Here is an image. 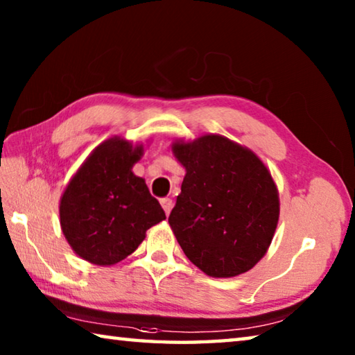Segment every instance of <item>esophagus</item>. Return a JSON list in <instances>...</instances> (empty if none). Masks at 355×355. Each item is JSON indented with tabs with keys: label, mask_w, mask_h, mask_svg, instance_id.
<instances>
[{
	"label": "esophagus",
	"mask_w": 355,
	"mask_h": 355,
	"mask_svg": "<svg viewBox=\"0 0 355 355\" xmlns=\"http://www.w3.org/2000/svg\"><path fill=\"white\" fill-rule=\"evenodd\" d=\"M161 207L164 208L166 214H169V213L172 211V208H173V202H172V199H169V197H164V199H161Z\"/></svg>",
	"instance_id": "1"
}]
</instances>
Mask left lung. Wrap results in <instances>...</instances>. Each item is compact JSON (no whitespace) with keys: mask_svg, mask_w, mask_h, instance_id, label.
Returning <instances> with one entry per match:
<instances>
[{"mask_svg":"<svg viewBox=\"0 0 355 355\" xmlns=\"http://www.w3.org/2000/svg\"><path fill=\"white\" fill-rule=\"evenodd\" d=\"M186 175L169 224L184 255L211 277H235L266 254L277 188L258 156L218 135L172 146Z\"/></svg>","mask_w":355,"mask_h":355,"instance_id":"left-lung-1","label":"left lung"}]
</instances>
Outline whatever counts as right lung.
<instances>
[{"label":"right lung","instance_id":"1","mask_svg":"<svg viewBox=\"0 0 355 355\" xmlns=\"http://www.w3.org/2000/svg\"><path fill=\"white\" fill-rule=\"evenodd\" d=\"M142 146L112 137L94 150L65 189L59 214L69 244L100 266L133 254L150 227L166 219L146 182L131 172Z\"/></svg>","mask_w":355,"mask_h":355}]
</instances>
